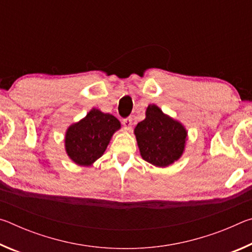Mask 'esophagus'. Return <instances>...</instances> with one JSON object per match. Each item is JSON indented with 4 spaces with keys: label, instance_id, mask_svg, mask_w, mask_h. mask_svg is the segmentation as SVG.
<instances>
[{
    "label": "esophagus",
    "instance_id": "34e87169",
    "mask_svg": "<svg viewBox=\"0 0 252 252\" xmlns=\"http://www.w3.org/2000/svg\"><path fill=\"white\" fill-rule=\"evenodd\" d=\"M122 123H123V126H125V129H126V130H130V129H131V126H132V118H131V117H129V118L123 119Z\"/></svg>",
    "mask_w": 252,
    "mask_h": 252
}]
</instances>
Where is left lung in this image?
<instances>
[{
  "label": "left lung",
  "mask_w": 252,
  "mask_h": 252,
  "mask_svg": "<svg viewBox=\"0 0 252 252\" xmlns=\"http://www.w3.org/2000/svg\"><path fill=\"white\" fill-rule=\"evenodd\" d=\"M146 116L134 129L140 153L157 167H168L185 150L187 131L181 123L165 116L155 104L148 106Z\"/></svg>",
  "instance_id": "left-lung-1"
}]
</instances>
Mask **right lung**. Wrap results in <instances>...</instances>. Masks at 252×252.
<instances>
[{
	"mask_svg": "<svg viewBox=\"0 0 252 252\" xmlns=\"http://www.w3.org/2000/svg\"><path fill=\"white\" fill-rule=\"evenodd\" d=\"M120 122L112 114L93 109L66 131L65 149L76 164L90 165L103 155Z\"/></svg>",
	"mask_w": 252,
	"mask_h": 252,
	"instance_id": "right-lung-1",
	"label": "right lung"
}]
</instances>
